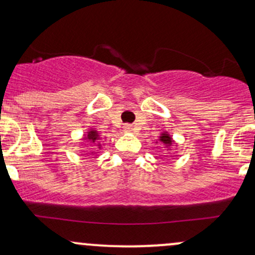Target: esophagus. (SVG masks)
I'll return each instance as SVG.
<instances>
[{"mask_svg":"<svg viewBox=\"0 0 255 255\" xmlns=\"http://www.w3.org/2000/svg\"><path fill=\"white\" fill-rule=\"evenodd\" d=\"M123 128H125V130L127 133H132L133 132V126L132 125H125V127H123Z\"/></svg>","mask_w":255,"mask_h":255,"instance_id":"obj_1","label":"esophagus"}]
</instances>
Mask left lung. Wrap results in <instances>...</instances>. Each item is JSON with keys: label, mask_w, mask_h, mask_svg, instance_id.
<instances>
[{"label": "left lung", "mask_w": 255, "mask_h": 255, "mask_svg": "<svg viewBox=\"0 0 255 255\" xmlns=\"http://www.w3.org/2000/svg\"><path fill=\"white\" fill-rule=\"evenodd\" d=\"M158 142H159V144L163 145V147L167 151H168V152L170 150H172V147L174 146V145H177V142L173 140L172 135H170V134H168L167 132H162L161 134H159L158 140L156 141V144H158Z\"/></svg>", "instance_id": "8db88e82"}]
</instances>
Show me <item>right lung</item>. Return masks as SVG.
Listing matches in <instances>:
<instances>
[{"label":"right lung","mask_w":255,"mask_h":255,"mask_svg":"<svg viewBox=\"0 0 255 255\" xmlns=\"http://www.w3.org/2000/svg\"><path fill=\"white\" fill-rule=\"evenodd\" d=\"M83 141H89L92 142V144H96L97 141L100 140V134L96 128H91V129H88L86 132L85 135H83L82 138ZM98 149H102V145H100V142H98ZM92 155H96V151H92Z\"/></svg>","instance_id":"1"}]
</instances>
